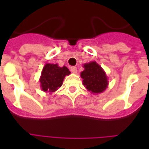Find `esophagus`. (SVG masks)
I'll return each instance as SVG.
<instances>
[{
  "mask_svg": "<svg viewBox=\"0 0 149 149\" xmlns=\"http://www.w3.org/2000/svg\"><path fill=\"white\" fill-rule=\"evenodd\" d=\"M71 72L74 74H76L77 73V68L75 66L71 67Z\"/></svg>",
  "mask_w": 149,
  "mask_h": 149,
  "instance_id": "obj_1",
  "label": "esophagus"
}]
</instances>
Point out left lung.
<instances>
[{"instance_id": "obj_1", "label": "left lung", "mask_w": 149, "mask_h": 149, "mask_svg": "<svg viewBox=\"0 0 149 149\" xmlns=\"http://www.w3.org/2000/svg\"><path fill=\"white\" fill-rule=\"evenodd\" d=\"M83 67L81 77L85 88L94 95L103 93L108 86V78L103 68L95 61L85 63Z\"/></svg>"}]
</instances>
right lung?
<instances>
[{
  "instance_id": "add662e5",
  "label": "right lung",
  "mask_w": 149,
  "mask_h": 149,
  "mask_svg": "<svg viewBox=\"0 0 149 149\" xmlns=\"http://www.w3.org/2000/svg\"><path fill=\"white\" fill-rule=\"evenodd\" d=\"M70 74V71L65 65L60 67L58 64L46 63L39 78L42 90L49 94L54 93L61 87L65 76Z\"/></svg>"
}]
</instances>
